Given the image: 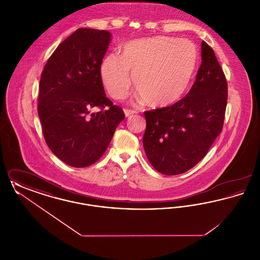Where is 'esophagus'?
I'll use <instances>...</instances> for the list:
<instances>
[{
    "instance_id": "esophagus-1",
    "label": "esophagus",
    "mask_w": 260,
    "mask_h": 260,
    "mask_svg": "<svg viewBox=\"0 0 260 260\" xmlns=\"http://www.w3.org/2000/svg\"><path fill=\"white\" fill-rule=\"evenodd\" d=\"M124 115H125V117L127 118V117H131V116H133V115H135L136 114V111H134V110H128V109H124Z\"/></svg>"
}]
</instances>
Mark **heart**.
<instances>
[{"mask_svg":"<svg viewBox=\"0 0 260 260\" xmlns=\"http://www.w3.org/2000/svg\"><path fill=\"white\" fill-rule=\"evenodd\" d=\"M198 61V50L187 39L152 37L125 44L122 56L111 53L100 65V77L113 99L126 95L133 83L149 105L167 107L189 87Z\"/></svg>","mask_w":260,"mask_h":260,"instance_id":"b5f03b06","label":"heart"}]
</instances>
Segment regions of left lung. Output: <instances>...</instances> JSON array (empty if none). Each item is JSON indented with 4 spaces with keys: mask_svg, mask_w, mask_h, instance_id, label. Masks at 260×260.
Masks as SVG:
<instances>
[{
    "mask_svg": "<svg viewBox=\"0 0 260 260\" xmlns=\"http://www.w3.org/2000/svg\"><path fill=\"white\" fill-rule=\"evenodd\" d=\"M201 50L196 81L185 98L144 113L143 147L153 168L166 175L196 166L222 131L227 82L212 49L202 42Z\"/></svg>",
    "mask_w": 260,
    "mask_h": 260,
    "instance_id": "left-lung-1",
    "label": "left lung"
}]
</instances>
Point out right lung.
<instances>
[{
  "instance_id": "add662e5",
  "label": "right lung",
  "mask_w": 260,
  "mask_h": 260,
  "mask_svg": "<svg viewBox=\"0 0 260 260\" xmlns=\"http://www.w3.org/2000/svg\"><path fill=\"white\" fill-rule=\"evenodd\" d=\"M111 37L105 30L77 29L53 51L41 76L38 115L45 140L74 168L99 160L124 119L122 108L106 98L100 77ZM94 107L101 111L92 113Z\"/></svg>"
}]
</instances>
